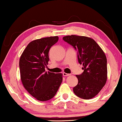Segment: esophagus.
I'll return each instance as SVG.
<instances>
[{"instance_id": "esophagus-1", "label": "esophagus", "mask_w": 122, "mask_h": 122, "mask_svg": "<svg viewBox=\"0 0 122 122\" xmlns=\"http://www.w3.org/2000/svg\"><path fill=\"white\" fill-rule=\"evenodd\" d=\"M62 75L64 76H65V77H67V76H69L71 75V74H69V73H66L64 72L62 73Z\"/></svg>"}]
</instances>
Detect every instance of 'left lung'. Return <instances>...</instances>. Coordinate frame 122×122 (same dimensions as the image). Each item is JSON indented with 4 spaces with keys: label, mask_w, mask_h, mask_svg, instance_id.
<instances>
[{
    "label": "left lung",
    "mask_w": 122,
    "mask_h": 122,
    "mask_svg": "<svg viewBox=\"0 0 122 122\" xmlns=\"http://www.w3.org/2000/svg\"><path fill=\"white\" fill-rule=\"evenodd\" d=\"M77 51L84 72L76 75L78 84L73 92L78 97L90 99L96 96L106 84L107 79V58L101 47L93 39L75 35L63 37Z\"/></svg>",
    "instance_id": "obj_1"
}]
</instances>
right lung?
<instances>
[{"mask_svg":"<svg viewBox=\"0 0 122 122\" xmlns=\"http://www.w3.org/2000/svg\"><path fill=\"white\" fill-rule=\"evenodd\" d=\"M58 37H50L31 42L26 46L19 60L22 84L30 94L40 101H47L55 96L62 81L61 73L46 72L49 61L50 47Z\"/></svg>","mask_w":122,"mask_h":122,"instance_id":"obj_1","label":"right lung"}]
</instances>
